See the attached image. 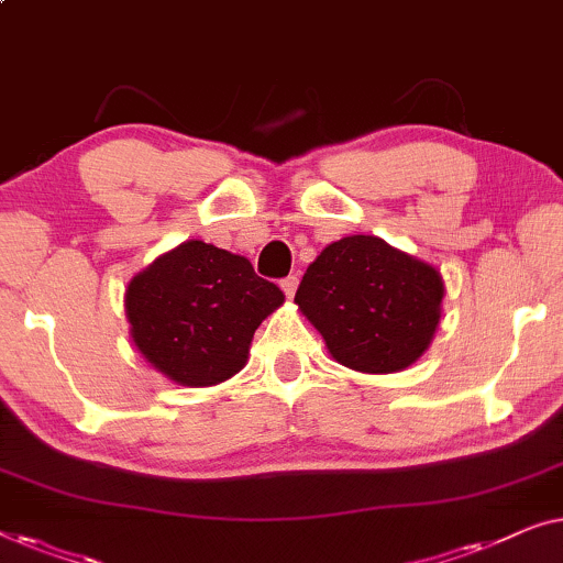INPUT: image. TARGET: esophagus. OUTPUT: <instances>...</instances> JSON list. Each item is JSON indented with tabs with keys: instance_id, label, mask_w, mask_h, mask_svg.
Listing matches in <instances>:
<instances>
[{
	"instance_id": "obj_1",
	"label": "esophagus",
	"mask_w": 563,
	"mask_h": 563,
	"mask_svg": "<svg viewBox=\"0 0 563 563\" xmlns=\"http://www.w3.org/2000/svg\"><path fill=\"white\" fill-rule=\"evenodd\" d=\"M280 288H283V292L288 298L296 296V290H298V278H296V275H288V278L280 280Z\"/></svg>"
}]
</instances>
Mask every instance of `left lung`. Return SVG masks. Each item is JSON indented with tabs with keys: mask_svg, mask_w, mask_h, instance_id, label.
Here are the masks:
<instances>
[{
	"mask_svg": "<svg viewBox=\"0 0 563 563\" xmlns=\"http://www.w3.org/2000/svg\"><path fill=\"white\" fill-rule=\"evenodd\" d=\"M443 292L433 265L375 234H352L308 265L296 303L339 364L390 375L431 346Z\"/></svg>",
	"mask_w": 563,
	"mask_h": 563,
	"instance_id": "1",
	"label": "left lung"
}]
</instances>
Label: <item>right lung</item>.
I'll return each instance as SVG.
<instances>
[{
	"mask_svg": "<svg viewBox=\"0 0 563 563\" xmlns=\"http://www.w3.org/2000/svg\"><path fill=\"white\" fill-rule=\"evenodd\" d=\"M283 300L247 257L188 240L134 275L124 313L150 367L176 385L209 387L247 364L255 329Z\"/></svg>",
	"mask_w": 563,
	"mask_h": 563,
	"instance_id": "1",
	"label": "right lung"
}]
</instances>
